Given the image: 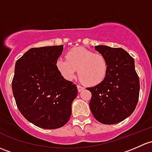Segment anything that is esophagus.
Returning a JSON list of instances; mask_svg holds the SVG:
<instances>
[{"label":"esophagus","mask_w":152,"mask_h":152,"mask_svg":"<svg viewBox=\"0 0 152 152\" xmlns=\"http://www.w3.org/2000/svg\"><path fill=\"white\" fill-rule=\"evenodd\" d=\"M77 89H78V91H79V92H81L82 90H84V88L83 87H81L80 85H77Z\"/></svg>","instance_id":"esophagus-1"}]
</instances>
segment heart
Wrapping results in <instances>:
<instances>
[{
  "instance_id": "1",
  "label": "heart",
  "mask_w": 152,
  "mask_h": 152,
  "mask_svg": "<svg viewBox=\"0 0 152 152\" xmlns=\"http://www.w3.org/2000/svg\"><path fill=\"white\" fill-rule=\"evenodd\" d=\"M66 58L59 57L56 61L57 70L66 79H74L79 70V78L86 85L96 86L104 81L108 63L102 54L79 47L70 49Z\"/></svg>"
}]
</instances>
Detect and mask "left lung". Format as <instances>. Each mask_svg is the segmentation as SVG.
<instances>
[{"label":"left lung","instance_id":"8db88e82","mask_svg":"<svg viewBox=\"0 0 152 152\" xmlns=\"http://www.w3.org/2000/svg\"><path fill=\"white\" fill-rule=\"evenodd\" d=\"M95 49L105 56L108 69L103 82L87 88L92 93L89 108L99 122L116 124L130 116L138 103L140 82L135 61L122 48L98 45Z\"/></svg>","mask_w":152,"mask_h":152}]
</instances>
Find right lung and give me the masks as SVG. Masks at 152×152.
<instances>
[{
	"mask_svg": "<svg viewBox=\"0 0 152 152\" xmlns=\"http://www.w3.org/2000/svg\"><path fill=\"white\" fill-rule=\"evenodd\" d=\"M63 45L31 48L16 62L12 92L19 111L44 129L63 127L71 115L78 89L62 76L56 61Z\"/></svg>",
	"mask_w": 152,
	"mask_h": 152,
	"instance_id": "obj_1",
	"label": "right lung"
}]
</instances>
